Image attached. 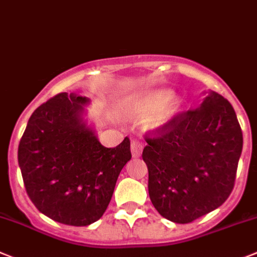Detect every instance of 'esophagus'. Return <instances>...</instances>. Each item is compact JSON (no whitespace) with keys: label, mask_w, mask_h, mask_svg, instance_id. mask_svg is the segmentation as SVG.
Returning <instances> with one entry per match:
<instances>
[{"label":"esophagus","mask_w":257,"mask_h":257,"mask_svg":"<svg viewBox=\"0 0 257 257\" xmlns=\"http://www.w3.org/2000/svg\"><path fill=\"white\" fill-rule=\"evenodd\" d=\"M145 147L142 141L140 140H133L131 143V151H132V156L133 157H140L141 154H142V150Z\"/></svg>","instance_id":"34e87169"}]
</instances>
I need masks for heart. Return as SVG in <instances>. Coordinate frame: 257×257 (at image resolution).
<instances>
[{
	"label": "heart",
	"instance_id": "heart-1",
	"mask_svg": "<svg viewBox=\"0 0 257 257\" xmlns=\"http://www.w3.org/2000/svg\"><path fill=\"white\" fill-rule=\"evenodd\" d=\"M180 107V101L168 91L154 89L145 92L129 101L125 111L131 116H146L143 126L147 131H157L173 119Z\"/></svg>",
	"mask_w": 257,
	"mask_h": 257
}]
</instances>
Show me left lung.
Listing matches in <instances>:
<instances>
[{
  "mask_svg": "<svg viewBox=\"0 0 257 257\" xmlns=\"http://www.w3.org/2000/svg\"><path fill=\"white\" fill-rule=\"evenodd\" d=\"M146 142L150 198L161 216L191 223L229 197L243 137L221 94L210 91L197 108L175 115Z\"/></svg>",
  "mask_w": 257,
  "mask_h": 257,
  "instance_id": "left-lung-1",
  "label": "left lung"
}]
</instances>
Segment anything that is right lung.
<instances>
[{
	"label": "right lung",
	"instance_id": "right-lung-1",
	"mask_svg": "<svg viewBox=\"0 0 257 257\" xmlns=\"http://www.w3.org/2000/svg\"><path fill=\"white\" fill-rule=\"evenodd\" d=\"M89 98L56 94L29 117L18 161L27 193L39 211L74 226L94 223L107 209L121 169L132 159L128 137L102 146L84 120Z\"/></svg>",
	"mask_w": 257,
	"mask_h": 257
}]
</instances>
